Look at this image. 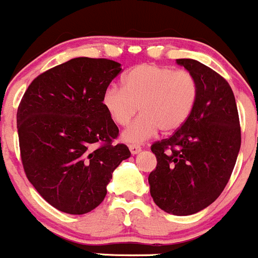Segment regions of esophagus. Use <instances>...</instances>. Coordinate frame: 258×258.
Here are the masks:
<instances>
[{"mask_svg":"<svg viewBox=\"0 0 258 258\" xmlns=\"http://www.w3.org/2000/svg\"><path fill=\"white\" fill-rule=\"evenodd\" d=\"M130 151H131L132 154H138L139 152L142 151V148H140V145H130Z\"/></svg>","mask_w":258,"mask_h":258,"instance_id":"obj_1","label":"esophagus"}]
</instances>
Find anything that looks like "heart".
<instances>
[{
  "instance_id": "obj_1",
  "label": "heart",
  "mask_w": 258,
  "mask_h": 258,
  "mask_svg": "<svg viewBox=\"0 0 258 258\" xmlns=\"http://www.w3.org/2000/svg\"><path fill=\"white\" fill-rule=\"evenodd\" d=\"M123 88L110 86L102 95V105L116 126L126 127L123 140L140 144L158 132L172 134L184 126L191 116L197 97L199 83L187 70L143 63L132 67L122 79Z\"/></svg>"
}]
</instances>
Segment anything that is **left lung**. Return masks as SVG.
I'll use <instances>...</instances> for the list:
<instances>
[{"label": "left lung", "instance_id": "obj_1", "mask_svg": "<svg viewBox=\"0 0 258 258\" xmlns=\"http://www.w3.org/2000/svg\"><path fill=\"white\" fill-rule=\"evenodd\" d=\"M199 83L196 106L184 126L152 144L157 166L149 174L151 196L174 216L209 207L231 176L241 144L240 122L225 78L195 59H176Z\"/></svg>", "mask_w": 258, "mask_h": 258}]
</instances>
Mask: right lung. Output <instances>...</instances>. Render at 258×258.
<instances>
[{
	"mask_svg": "<svg viewBox=\"0 0 258 258\" xmlns=\"http://www.w3.org/2000/svg\"><path fill=\"white\" fill-rule=\"evenodd\" d=\"M106 58H74L33 79L18 106L27 179L51 207L86 214L106 196L111 174L131 156L102 95L120 73Z\"/></svg>",
	"mask_w": 258,
	"mask_h": 258,
	"instance_id": "1",
	"label": "right lung"
}]
</instances>
